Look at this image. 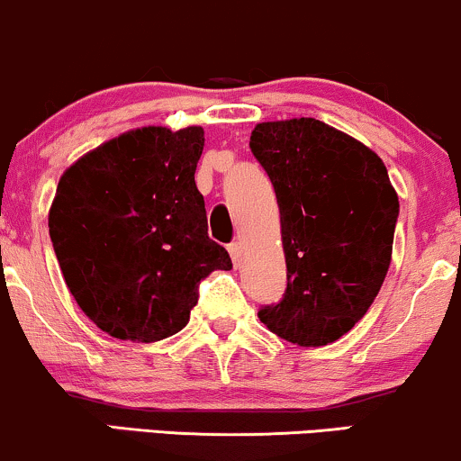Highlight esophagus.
I'll list each match as a JSON object with an SVG mask.
<instances>
[{
	"label": "esophagus",
	"instance_id": "esophagus-1",
	"mask_svg": "<svg viewBox=\"0 0 461 461\" xmlns=\"http://www.w3.org/2000/svg\"><path fill=\"white\" fill-rule=\"evenodd\" d=\"M229 252H230L232 263L240 265V258H241V243H240V241H232V243H229Z\"/></svg>",
	"mask_w": 461,
	"mask_h": 461
}]
</instances>
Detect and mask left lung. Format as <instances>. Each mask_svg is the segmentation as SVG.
I'll list each match as a JSON object with an SVG mask.
<instances>
[{
    "label": "left lung",
    "mask_w": 461,
    "mask_h": 461,
    "mask_svg": "<svg viewBox=\"0 0 461 461\" xmlns=\"http://www.w3.org/2000/svg\"><path fill=\"white\" fill-rule=\"evenodd\" d=\"M252 155L280 207L286 289L258 319L289 343L319 348L348 334L386 278L399 198L384 161L315 118L261 122Z\"/></svg>",
    "instance_id": "left-lung-1"
}]
</instances>
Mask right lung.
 I'll return each mask as SVG.
<instances>
[{"instance_id": "1", "label": "right lung", "mask_w": 461, "mask_h": 461, "mask_svg": "<svg viewBox=\"0 0 461 461\" xmlns=\"http://www.w3.org/2000/svg\"><path fill=\"white\" fill-rule=\"evenodd\" d=\"M204 131L142 127L64 172L49 211L59 269L86 317L113 339L176 334L198 285L230 257L209 237L196 164Z\"/></svg>"}]
</instances>
